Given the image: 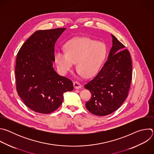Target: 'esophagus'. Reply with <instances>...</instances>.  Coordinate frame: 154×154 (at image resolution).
<instances>
[{
    "mask_svg": "<svg viewBox=\"0 0 154 154\" xmlns=\"http://www.w3.org/2000/svg\"><path fill=\"white\" fill-rule=\"evenodd\" d=\"M73 84H74V87L75 89H80V88H81L82 85L79 82L75 81V82H74Z\"/></svg>",
    "mask_w": 154,
    "mask_h": 154,
    "instance_id": "esophagus-1",
    "label": "esophagus"
}]
</instances>
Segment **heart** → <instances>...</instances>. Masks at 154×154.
I'll list each match as a JSON object with an SVG mask.
<instances>
[{
	"label": "heart",
	"instance_id": "b5f03b06",
	"mask_svg": "<svg viewBox=\"0 0 154 154\" xmlns=\"http://www.w3.org/2000/svg\"><path fill=\"white\" fill-rule=\"evenodd\" d=\"M106 55L107 48L103 42L82 38L67 42L65 52L56 51L54 60L62 74L69 71L76 63L77 70L82 75L90 77L97 72Z\"/></svg>",
	"mask_w": 154,
	"mask_h": 154
}]
</instances>
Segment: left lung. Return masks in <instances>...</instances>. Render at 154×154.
<instances>
[{"label": "left lung", "mask_w": 154, "mask_h": 154, "mask_svg": "<svg viewBox=\"0 0 154 154\" xmlns=\"http://www.w3.org/2000/svg\"><path fill=\"white\" fill-rule=\"evenodd\" d=\"M113 46L108 60L85 88L92 94L86 108L92 114L106 116L118 109L128 96L132 78L129 51L113 35Z\"/></svg>", "instance_id": "left-lung-1"}]
</instances>
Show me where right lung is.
Listing matches in <instances>:
<instances>
[{
    "mask_svg": "<svg viewBox=\"0 0 154 154\" xmlns=\"http://www.w3.org/2000/svg\"><path fill=\"white\" fill-rule=\"evenodd\" d=\"M66 28L35 32L23 44L16 57V91L32 110L49 114L61 105L63 94L74 89L72 82L53 68L54 46Z\"/></svg>",
    "mask_w": 154,
    "mask_h": 154,
    "instance_id": "add662e5",
    "label": "right lung"
}]
</instances>
